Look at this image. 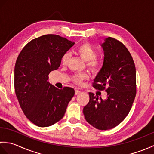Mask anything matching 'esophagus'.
<instances>
[{
  "mask_svg": "<svg viewBox=\"0 0 154 154\" xmlns=\"http://www.w3.org/2000/svg\"><path fill=\"white\" fill-rule=\"evenodd\" d=\"M79 93H81V91H79V89H75V94H76V95L79 94Z\"/></svg>",
  "mask_w": 154,
  "mask_h": 154,
  "instance_id": "obj_1",
  "label": "esophagus"
}]
</instances>
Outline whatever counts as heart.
I'll use <instances>...</instances> for the list:
<instances>
[{
    "label": "heart",
    "mask_w": 154,
    "mask_h": 154,
    "mask_svg": "<svg viewBox=\"0 0 154 154\" xmlns=\"http://www.w3.org/2000/svg\"><path fill=\"white\" fill-rule=\"evenodd\" d=\"M76 53L81 59L87 61V67L91 71L97 73L100 71L102 66V62L99 59L96 58L97 55V51L89 43L85 42L78 46L76 50ZM69 60L70 54L69 53L65 54L62 57L61 63L63 65H66L68 64ZM89 75L86 73H80L73 77V81L77 84L81 85L84 81L89 79Z\"/></svg>",
    "instance_id": "1"
}]
</instances>
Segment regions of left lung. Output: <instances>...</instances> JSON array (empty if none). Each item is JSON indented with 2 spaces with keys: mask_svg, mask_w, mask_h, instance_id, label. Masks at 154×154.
<instances>
[{
  "mask_svg": "<svg viewBox=\"0 0 154 154\" xmlns=\"http://www.w3.org/2000/svg\"><path fill=\"white\" fill-rule=\"evenodd\" d=\"M104 61L93 87L107 93L106 99L89 93V102L83 108L85 120L101 130L121 123L128 114L136 93V67L131 54L123 44L109 37L101 44Z\"/></svg>",
  "mask_w": 154,
  "mask_h": 154,
  "instance_id": "left-lung-1",
  "label": "left lung"
}]
</instances>
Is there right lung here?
I'll use <instances>...</instances> for the list:
<instances>
[{"label":"right lung","mask_w":154,"mask_h":154,"mask_svg":"<svg viewBox=\"0 0 154 154\" xmlns=\"http://www.w3.org/2000/svg\"><path fill=\"white\" fill-rule=\"evenodd\" d=\"M74 44L57 35H42L26 45L16 60V97L25 116L39 127L60 120L74 96L73 88L59 89L48 81L49 73L57 69L63 55Z\"/></svg>","instance_id":"1"}]
</instances>
